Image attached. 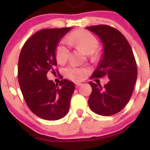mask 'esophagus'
<instances>
[{
    "label": "esophagus",
    "mask_w": 150,
    "mask_h": 150,
    "mask_svg": "<svg viewBox=\"0 0 150 150\" xmlns=\"http://www.w3.org/2000/svg\"><path fill=\"white\" fill-rule=\"evenodd\" d=\"M82 83H75V86L76 87V88H78V87H79V86H82Z\"/></svg>",
    "instance_id": "esophagus-1"
}]
</instances>
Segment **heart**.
Wrapping results in <instances>:
<instances>
[{
	"label": "heart",
	"instance_id": "heart-1",
	"mask_svg": "<svg viewBox=\"0 0 150 150\" xmlns=\"http://www.w3.org/2000/svg\"><path fill=\"white\" fill-rule=\"evenodd\" d=\"M67 44L71 46L82 50L84 53L89 56L90 59L96 61L98 59L99 54L97 51L99 43L93 34L84 30H77L71 33L67 36ZM68 48L63 43H60L55 49V59L59 64H64L67 60L69 56ZM64 75L74 81L82 80L88 74V69L85 67H77L69 66L64 69Z\"/></svg>",
	"mask_w": 150,
	"mask_h": 150
}]
</instances>
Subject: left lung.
<instances>
[{
	"mask_svg": "<svg viewBox=\"0 0 150 150\" xmlns=\"http://www.w3.org/2000/svg\"><path fill=\"white\" fill-rule=\"evenodd\" d=\"M100 38L104 54L91 79L107 75L104 87L89 82L92 88L88 105L94 112L104 116L114 115L125 107L132 97L137 68L131 46L120 30L106 25L86 28Z\"/></svg>",
	"mask_w": 150,
	"mask_h": 150,
	"instance_id": "1",
	"label": "left lung"
}]
</instances>
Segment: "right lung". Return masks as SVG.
Wrapping results in <instances>:
<instances>
[{"instance_id": "right-lung-1", "label": "right lung", "mask_w": 150, "mask_h": 150, "mask_svg": "<svg viewBox=\"0 0 150 150\" xmlns=\"http://www.w3.org/2000/svg\"><path fill=\"white\" fill-rule=\"evenodd\" d=\"M70 30L71 28L39 30L26 41L19 55L18 78L21 91L29 109L43 120H60L70 108L74 83L62 79L59 86L46 76L50 71L55 72V49Z\"/></svg>"}]
</instances>
